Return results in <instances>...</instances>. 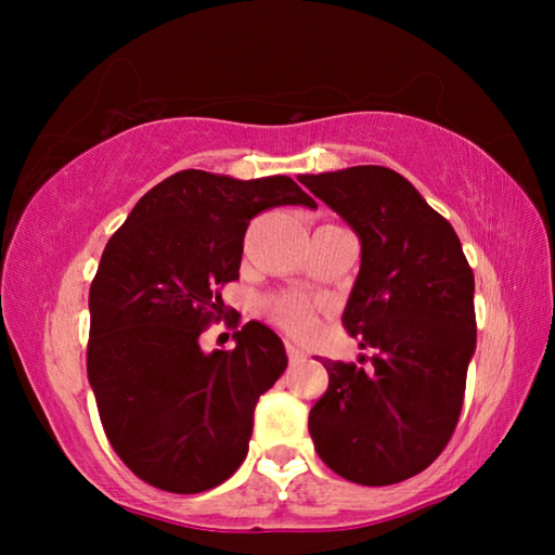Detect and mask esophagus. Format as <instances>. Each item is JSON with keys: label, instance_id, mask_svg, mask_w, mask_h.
Listing matches in <instances>:
<instances>
[{"label": "esophagus", "instance_id": "esophagus-1", "mask_svg": "<svg viewBox=\"0 0 555 555\" xmlns=\"http://www.w3.org/2000/svg\"><path fill=\"white\" fill-rule=\"evenodd\" d=\"M286 352H288V360H291V364H296V362H304V360H306V352L300 350V347H298L296 343H286Z\"/></svg>", "mask_w": 555, "mask_h": 555}]
</instances>
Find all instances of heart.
<instances>
[{
	"mask_svg": "<svg viewBox=\"0 0 555 555\" xmlns=\"http://www.w3.org/2000/svg\"><path fill=\"white\" fill-rule=\"evenodd\" d=\"M276 318L294 333H308L313 325L311 308L300 304V300H281V304H276Z\"/></svg>",
	"mask_w": 555,
	"mask_h": 555,
	"instance_id": "b5f03b06",
	"label": "heart"
}]
</instances>
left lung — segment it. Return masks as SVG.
<instances>
[{"mask_svg":"<svg viewBox=\"0 0 555 555\" xmlns=\"http://www.w3.org/2000/svg\"><path fill=\"white\" fill-rule=\"evenodd\" d=\"M360 237L343 323L374 347L370 372L323 360L327 391L308 416L323 463L382 487L424 473L453 436L475 354V276L455 230L384 166L300 176Z\"/></svg>","mask_w":555,"mask_h":555,"instance_id":"8db88e82","label":"left lung"}]
</instances>
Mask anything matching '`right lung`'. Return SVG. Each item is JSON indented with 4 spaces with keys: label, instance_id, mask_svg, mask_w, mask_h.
Listing matches in <instances>:
<instances>
[{
    "label": "right lung",
    "instance_id": "1",
    "mask_svg": "<svg viewBox=\"0 0 555 555\" xmlns=\"http://www.w3.org/2000/svg\"><path fill=\"white\" fill-rule=\"evenodd\" d=\"M276 205L315 208L288 176L188 168L139 201L102 251L90 286L88 379L102 428L131 473L158 490L218 487L247 457L255 406L284 374L281 337L259 321L234 350L198 337L240 279L249 220Z\"/></svg>",
    "mask_w": 555,
    "mask_h": 555
}]
</instances>
